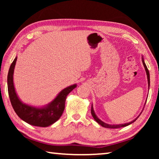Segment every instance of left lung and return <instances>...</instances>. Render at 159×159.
<instances>
[{
  "label": "left lung",
  "instance_id": "1",
  "mask_svg": "<svg viewBox=\"0 0 159 159\" xmlns=\"http://www.w3.org/2000/svg\"><path fill=\"white\" fill-rule=\"evenodd\" d=\"M142 63H143V65L144 66V69H145V71H146V73H147V80H148V86H149V85H150V77H149V70H148L147 67L146 66V64L144 63V59L143 57H142ZM145 104H146V102H145ZM91 114H92L93 117L94 118V119H95L97 122H98L99 125H101L102 127L104 128H122V127H125V126H127L128 125L131 124V123H134L135 120L138 119V117L140 116L139 114L138 117H137L135 119H134L133 121L131 122H129L127 123H123V124H118V125H111V124H107V123H104L103 121H102V120L99 119V118L97 116L95 111H94V109H93V104H92V107H91Z\"/></svg>",
  "mask_w": 159,
  "mask_h": 159
}]
</instances>
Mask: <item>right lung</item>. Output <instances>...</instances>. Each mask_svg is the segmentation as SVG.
<instances>
[{
	"label": "right lung",
	"instance_id": "right-lung-1",
	"mask_svg": "<svg viewBox=\"0 0 159 159\" xmlns=\"http://www.w3.org/2000/svg\"><path fill=\"white\" fill-rule=\"evenodd\" d=\"M17 59V57H16L12 61L7 74V89L9 98L15 113L21 120L32 125L48 127L53 124L62 114L65 107L67 95L75 88H76L77 85L74 84L64 88L52 102L44 107H36L28 105L20 100L15 89L13 74Z\"/></svg>",
	"mask_w": 159,
	"mask_h": 159
}]
</instances>
